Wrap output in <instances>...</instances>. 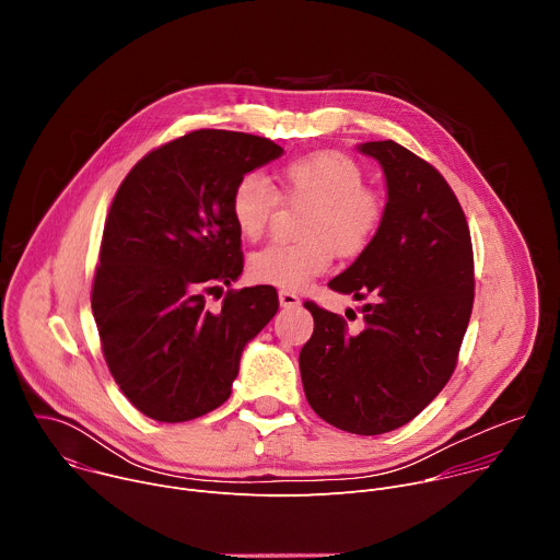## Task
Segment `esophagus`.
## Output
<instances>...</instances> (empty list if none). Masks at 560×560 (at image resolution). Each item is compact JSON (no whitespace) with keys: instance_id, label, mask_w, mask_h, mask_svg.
<instances>
[{"instance_id":"obj_1","label":"esophagus","mask_w":560,"mask_h":560,"mask_svg":"<svg viewBox=\"0 0 560 560\" xmlns=\"http://www.w3.org/2000/svg\"><path fill=\"white\" fill-rule=\"evenodd\" d=\"M279 303H281V307H296L301 303V299H299V294H294L290 290H281L279 292Z\"/></svg>"}]
</instances>
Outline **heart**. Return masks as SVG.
<instances>
[{
  "label": "heart",
  "instance_id": "heart-1",
  "mask_svg": "<svg viewBox=\"0 0 560 560\" xmlns=\"http://www.w3.org/2000/svg\"><path fill=\"white\" fill-rule=\"evenodd\" d=\"M283 197L312 203L301 223L303 242L272 244L250 257L248 270L257 283L301 290L328 272L335 253L359 257L376 238L385 221L383 197L363 186L365 173L357 159L339 150L312 152L277 173ZM277 210L270 184L248 173L230 192V214L242 236L257 242Z\"/></svg>",
  "mask_w": 560,
  "mask_h": 560
}]
</instances>
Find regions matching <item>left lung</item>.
I'll return each instance as SVG.
<instances>
[{"mask_svg":"<svg viewBox=\"0 0 560 560\" xmlns=\"http://www.w3.org/2000/svg\"><path fill=\"white\" fill-rule=\"evenodd\" d=\"M387 186L372 246L328 285L370 299L363 330L305 301L314 332L299 368L310 408L330 425L374 436L410 423L450 381L474 303V255L463 208L443 175L396 143L368 141Z\"/></svg>","mask_w":560,"mask_h":560,"instance_id":"obj_1","label":"left lung"}]
</instances>
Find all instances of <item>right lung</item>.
Segmentation results:
<instances>
[{"instance_id":"1","label":"right lung","mask_w":560,"mask_h":560,"mask_svg":"<svg viewBox=\"0 0 560 560\" xmlns=\"http://www.w3.org/2000/svg\"><path fill=\"white\" fill-rule=\"evenodd\" d=\"M283 148L257 135L195 130L148 152L106 217L93 314L119 389L145 417L182 423L219 408L238 361L279 310L272 285L203 292L244 270L230 192Z\"/></svg>"}]
</instances>
